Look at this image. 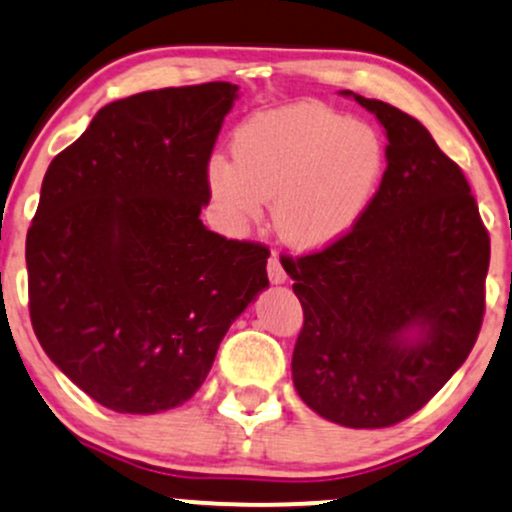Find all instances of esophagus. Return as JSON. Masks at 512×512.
<instances>
[{
    "mask_svg": "<svg viewBox=\"0 0 512 512\" xmlns=\"http://www.w3.org/2000/svg\"><path fill=\"white\" fill-rule=\"evenodd\" d=\"M268 278H270V282H275V285H280V282L287 280V273H285V268H282L278 256L268 258Z\"/></svg>",
    "mask_w": 512,
    "mask_h": 512,
    "instance_id": "34e87169",
    "label": "esophagus"
}]
</instances>
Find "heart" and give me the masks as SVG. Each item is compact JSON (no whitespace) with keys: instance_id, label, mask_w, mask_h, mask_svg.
Segmentation results:
<instances>
[{"instance_id":"b5f03b06","label":"heart","mask_w":512,"mask_h":512,"mask_svg":"<svg viewBox=\"0 0 512 512\" xmlns=\"http://www.w3.org/2000/svg\"><path fill=\"white\" fill-rule=\"evenodd\" d=\"M232 162L215 158L213 196L234 222L258 220L273 198L282 242L314 251L347 237L381 189L386 143L371 124L323 102L258 112L232 138Z\"/></svg>"}]
</instances>
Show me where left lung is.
<instances>
[{
  "mask_svg": "<svg viewBox=\"0 0 512 512\" xmlns=\"http://www.w3.org/2000/svg\"><path fill=\"white\" fill-rule=\"evenodd\" d=\"M354 100L386 129L381 189L340 242L280 261L304 309L299 398L335 424L386 429L422 410L472 352L491 239L465 174L429 131L388 102Z\"/></svg>",
  "mask_w": 512,
  "mask_h": 512,
  "instance_id": "8db88e82",
  "label": "left lung"
}]
</instances>
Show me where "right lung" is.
Wrapping results in <instances>:
<instances>
[{"label": "right lung", "mask_w": 512, "mask_h": 512, "mask_svg": "<svg viewBox=\"0 0 512 512\" xmlns=\"http://www.w3.org/2000/svg\"><path fill=\"white\" fill-rule=\"evenodd\" d=\"M234 98L237 86L213 81L110 102L42 179L26 237L30 323L47 357L107 410L184 405L268 285L266 246L198 218Z\"/></svg>", "instance_id": "obj_1"}]
</instances>
